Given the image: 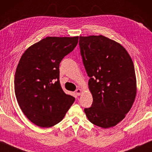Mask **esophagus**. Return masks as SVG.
<instances>
[{"instance_id":"34e87169","label":"esophagus","mask_w":152,"mask_h":152,"mask_svg":"<svg viewBox=\"0 0 152 152\" xmlns=\"http://www.w3.org/2000/svg\"><path fill=\"white\" fill-rule=\"evenodd\" d=\"M82 93H83V90L81 89H79L78 88V89H77L76 90V94L77 96H80V95L82 94Z\"/></svg>"}]
</instances>
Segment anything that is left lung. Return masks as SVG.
I'll list each match as a JSON object with an SVG mask.
<instances>
[{
	"label": "left lung",
	"mask_w": 152,
	"mask_h": 152,
	"mask_svg": "<svg viewBox=\"0 0 152 152\" xmlns=\"http://www.w3.org/2000/svg\"><path fill=\"white\" fill-rule=\"evenodd\" d=\"M79 46L93 96L92 106L84 111L94 125L111 128L125 118L134 102L132 60L121 44L102 35L80 36Z\"/></svg>",
	"instance_id": "obj_1"
}]
</instances>
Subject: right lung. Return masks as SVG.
I'll use <instances>...</instances> for the list:
<instances>
[{
    "mask_svg": "<svg viewBox=\"0 0 152 152\" xmlns=\"http://www.w3.org/2000/svg\"><path fill=\"white\" fill-rule=\"evenodd\" d=\"M78 37H47L27 48L14 79L18 104L30 121L42 128L61 121L75 98L65 94L59 82V64L73 50Z\"/></svg>",
    "mask_w": 152,
    "mask_h": 152,
    "instance_id": "add662e5",
    "label": "right lung"
}]
</instances>
